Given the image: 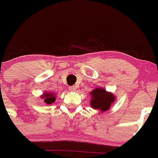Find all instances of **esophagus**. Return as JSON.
<instances>
[{"instance_id": "obj_1", "label": "esophagus", "mask_w": 158, "mask_h": 158, "mask_svg": "<svg viewBox=\"0 0 158 158\" xmlns=\"http://www.w3.org/2000/svg\"><path fill=\"white\" fill-rule=\"evenodd\" d=\"M76 89L77 88L75 86H71L69 88V90L70 91V92H76Z\"/></svg>"}]
</instances>
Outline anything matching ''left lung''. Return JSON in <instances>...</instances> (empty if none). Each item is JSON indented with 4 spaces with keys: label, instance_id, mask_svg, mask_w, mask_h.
<instances>
[{
    "label": "left lung",
    "instance_id": "1",
    "mask_svg": "<svg viewBox=\"0 0 158 158\" xmlns=\"http://www.w3.org/2000/svg\"><path fill=\"white\" fill-rule=\"evenodd\" d=\"M90 105L94 110H99L101 112H106L114 104L116 97L114 93L107 92L105 89L99 87L90 92Z\"/></svg>",
    "mask_w": 158,
    "mask_h": 158
}]
</instances>
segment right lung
I'll use <instances>...</instances> for the list:
<instances>
[{"instance_id":"obj_1","label":"right lung","mask_w":158,"mask_h":158,"mask_svg":"<svg viewBox=\"0 0 158 158\" xmlns=\"http://www.w3.org/2000/svg\"><path fill=\"white\" fill-rule=\"evenodd\" d=\"M40 99H42L43 102L46 105H51L56 101V93L54 92H45L42 94V95H40Z\"/></svg>"}]
</instances>
